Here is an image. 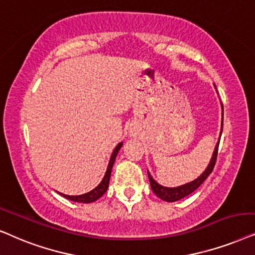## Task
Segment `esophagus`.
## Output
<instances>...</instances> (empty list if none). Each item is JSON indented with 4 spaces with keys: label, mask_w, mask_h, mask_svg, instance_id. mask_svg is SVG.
<instances>
[{
    "label": "esophagus",
    "mask_w": 255,
    "mask_h": 255,
    "mask_svg": "<svg viewBox=\"0 0 255 255\" xmlns=\"http://www.w3.org/2000/svg\"><path fill=\"white\" fill-rule=\"evenodd\" d=\"M131 134H133V135H136V134H137V130H133V131H131Z\"/></svg>",
    "instance_id": "esophagus-1"
}]
</instances>
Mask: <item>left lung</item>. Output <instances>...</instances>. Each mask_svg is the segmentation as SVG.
Segmentation results:
<instances>
[{
    "mask_svg": "<svg viewBox=\"0 0 255 255\" xmlns=\"http://www.w3.org/2000/svg\"><path fill=\"white\" fill-rule=\"evenodd\" d=\"M220 136H222V135H220ZM218 147H219V141L216 145L211 161H210V164L208 165V168L205 169V171L203 172V174L199 176L198 178L195 179V181L188 183V184L177 186V188H165V186H162V185H159L158 183H156L154 179H152L150 174L148 172V177H149V182H150L151 190L154 191L156 196L159 197V198L163 199V201H165V202L179 201V199L184 198V197L190 195V193H192L196 189H198L199 186L202 185V183L204 182L205 179L208 178V176L212 172L213 168H215L216 161H217V156H218Z\"/></svg>",
    "mask_w": 255,
    "mask_h": 255,
    "instance_id": "1",
    "label": "left lung"
}]
</instances>
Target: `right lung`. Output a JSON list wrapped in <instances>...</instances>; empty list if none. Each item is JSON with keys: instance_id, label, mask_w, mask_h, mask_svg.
Wrapping results in <instances>:
<instances>
[{"instance_id": "1", "label": "right lung", "mask_w": 255, "mask_h": 255, "mask_svg": "<svg viewBox=\"0 0 255 255\" xmlns=\"http://www.w3.org/2000/svg\"><path fill=\"white\" fill-rule=\"evenodd\" d=\"M121 147H122V143H119L117 147H115L113 154H112V156H111L110 163H108V168H107L106 174H105V177L96 189H93L92 191L85 193V195H80V196H67V195H63V193H60V195L64 196L67 199H70V201L78 202V203H92L94 201H97V199H99L100 197L107 191L108 184H110L112 168H113L115 158H117V155H118V152H119V150H120Z\"/></svg>"}]
</instances>
